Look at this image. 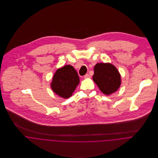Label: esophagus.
<instances>
[{
    "label": "esophagus",
    "instance_id": "obj_1",
    "mask_svg": "<svg viewBox=\"0 0 158 158\" xmlns=\"http://www.w3.org/2000/svg\"><path fill=\"white\" fill-rule=\"evenodd\" d=\"M90 77V76L89 74H86V75L84 76V78H89Z\"/></svg>",
    "mask_w": 158,
    "mask_h": 158
}]
</instances>
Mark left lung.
Instances as JSON below:
<instances>
[{"instance_id": "8db88e82", "label": "left lung", "mask_w": 158, "mask_h": 158, "mask_svg": "<svg viewBox=\"0 0 158 158\" xmlns=\"http://www.w3.org/2000/svg\"><path fill=\"white\" fill-rule=\"evenodd\" d=\"M92 78L100 90L107 95L115 92L121 85L120 73L110 63H97Z\"/></svg>"}]
</instances>
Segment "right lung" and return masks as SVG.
<instances>
[{"label": "right lung", "mask_w": 158, "mask_h": 158, "mask_svg": "<svg viewBox=\"0 0 158 158\" xmlns=\"http://www.w3.org/2000/svg\"><path fill=\"white\" fill-rule=\"evenodd\" d=\"M79 83L80 78L76 70L70 65H66L57 69L53 77L51 88L60 97L68 98Z\"/></svg>", "instance_id": "obj_1"}]
</instances>
